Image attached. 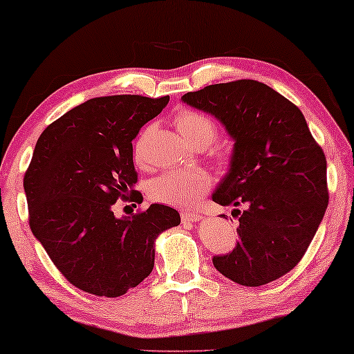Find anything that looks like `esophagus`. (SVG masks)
<instances>
[{
    "label": "esophagus",
    "instance_id": "obj_1",
    "mask_svg": "<svg viewBox=\"0 0 354 354\" xmlns=\"http://www.w3.org/2000/svg\"><path fill=\"white\" fill-rule=\"evenodd\" d=\"M182 221L183 223H198V221H201L202 216L201 213H198V212H191V210H185V212H182Z\"/></svg>",
    "mask_w": 354,
    "mask_h": 354
}]
</instances>
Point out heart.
Segmentation results:
<instances>
[{"instance_id": "1", "label": "heart", "mask_w": 354, "mask_h": 354, "mask_svg": "<svg viewBox=\"0 0 354 354\" xmlns=\"http://www.w3.org/2000/svg\"><path fill=\"white\" fill-rule=\"evenodd\" d=\"M176 125L183 138L196 147H207L215 141L218 125L208 115L194 109H183L176 115ZM152 127H147L135 144V160L142 163L144 147ZM221 158H224V153ZM212 188V177L204 171H166L147 185L150 201L158 204L188 208L198 204Z\"/></svg>"}]
</instances>
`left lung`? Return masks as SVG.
<instances>
[{
	"instance_id": "1",
	"label": "left lung",
	"mask_w": 354,
	"mask_h": 354,
	"mask_svg": "<svg viewBox=\"0 0 354 354\" xmlns=\"http://www.w3.org/2000/svg\"><path fill=\"white\" fill-rule=\"evenodd\" d=\"M210 113L235 139L230 171L212 199L235 208L239 243L213 257L240 286L287 274L308 251L326 212V156L297 105L256 80L205 86L182 97Z\"/></svg>"
}]
</instances>
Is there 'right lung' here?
Returning <instances> with one entry per match:
<instances>
[{
    "label": "right lung",
    "mask_w": 354,
    "mask_h": 354,
    "mask_svg": "<svg viewBox=\"0 0 354 354\" xmlns=\"http://www.w3.org/2000/svg\"><path fill=\"white\" fill-rule=\"evenodd\" d=\"M167 102V95L91 98L37 139L23 178L30 227L80 290L122 297L152 273L156 236L180 224L167 205L120 219L113 212L118 199L142 202L131 141Z\"/></svg>",
    "instance_id": "obj_1"
}]
</instances>
